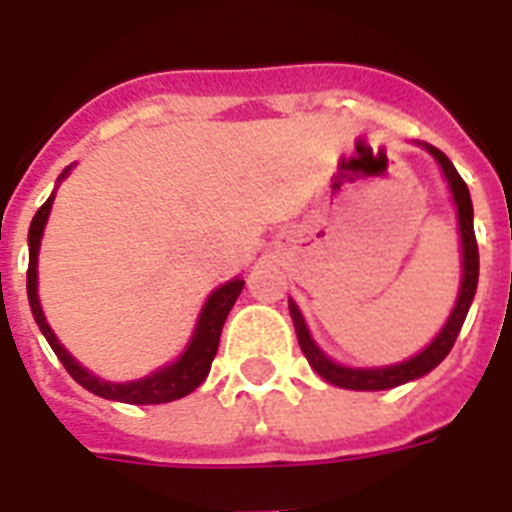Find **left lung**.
<instances>
[{
    "mask_svg": "<svg viewBox=\"0 0 512 512\" xmlns=\"http://www.w3.org/2000/svg\"><path fill=\"white\" fill-rule=\"evenodd\" d=\"M431 155L436 157V162L442 165L444 176L450 181L452 197H455V205H458V220H460V239H463V286H460L458 305L452 310L450 321L444 323V328L439 331L434 342L421 352V355L410 357L400 365H389V368H344V365H336L334 360H328L315 342L307 334V326L299 315L297 305L289 302V313H292L294 331H297V342L305 352L307 363L313 365L315 373L323 376L328 384L342 386V389H357V392H378V389H392V386H400L405 381H413V378L426 376L429 371H434L436 365L442 363L444 357L450 355L452 344L458 339L460 328H463L465 315H468V307L473 302V294H476V284H479V244H476V234H473V205L471 194H468V186L460 178V173L455 170V165L450 162V157L439 152L434 147H426Z\"/></svg>",
    "mask_w": 512,
    "mask_h": 512,
    "instance_id": "8db88e82",
    "label": "left lung"
}]
</instances>
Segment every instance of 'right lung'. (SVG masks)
<instances>
[{
	"label": "right lung",
	"instance_id": "add662e5",
	"mask_svg": "<svg viewBox=\"0 0 512 512\" xmlns=\"http://www.w3.org/2000/svg\"><path fill=\"white\" fill-rule=\"evenodd\" d=\"M65 176V173H62ZM52 197L44 202V205L36 210L31 220V228H28V276H26V286H28V302H31V313L39 323L41 334L47 336L49 347L54 350V355L60 357V363L65 365V371L70 376L76 378L78 384L83 389H89L91 394H97V397H105V400H115V402H128V405H160V402H173L186 397L189 392H194L202 381L210 373V365H213V357L218 352V342H220V331H223V323H226L228 310L234 307L236 297L242 294L244 281L242 278H234V281H228L220 289H215L207 299L205 310L199 315L197 331H194V339L186 347V352L178 357L176 363L168 365V368H162V371L152 373L147 378H139V381H128V384H110V381H102L94 373H89L86 368L73 360V357L65 352L60 342H57V336L52 334V328H49L47 318L41 313L39 305V294H36V257H39V244H41V234H44V223H47V215L52 210Z\"/></svg>",
	"mask_w": 512,
	"mask_h": 512
}]
</instances>
